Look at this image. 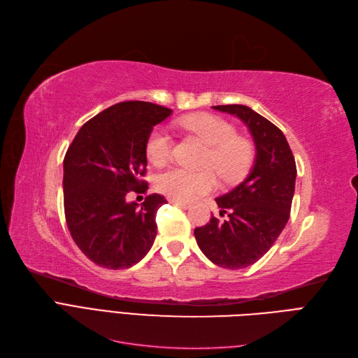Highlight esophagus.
I'll return each instance as SVG.
<instances>
[{
	"mask_svg": "<svg viewBox=\"0 0 358 358\" xmlns=\"http://www.w3.org/2000/svg\"><path fill=\"white\" fill-rule=\"evenodd\" d=\"M171 203H172V205H176V206H178V208H182V210H187V208H190V203H189V202H184V201H174V199H172V201H171Z\"/></svg>",
	"mask_w": 358,
	"mask_h": 358,
	"instance_id": "obj_1",
	"label": "esophagus"
}]
</instances>
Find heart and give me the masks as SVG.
Instances as JSON below:
<instances>
[{"label":"heart","mask_w":358,"mask_h":358,"mask_svg":"<svg viewBox=\"0 0 358 358\" xmlns=\"http://www.w3.org/2000/svg\"><path fill=\"white\" fill-rule=\"evenodd\" d=\"M180 123L206 144L202 166L211 169L190 171L174 166L160 172L156 178V187L160 193L174 201H190L215 190V170L224 182H236L245 177L255 157V148L245 136L235 134L234 124L210 113L189 114ZM171 150L172 141L168 132L156 129L150 134L145 152L153 165H164L171 156Z\"/></svg>","instance_id":"obj_1"}]
</instances>
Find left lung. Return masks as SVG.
<instances>
[{
	"label": "left lung",
	"mask_w": 358,
	"mask_h": 358,
	"mask_svg": "<svg viewBox=\"0 0 358 358\" xmlns=\"http://www.w3.org/2000/svg\"><path fill=\"white\" fill-rule=\"evenodd\" d=\"M245 123L256 145V160L245 180L217 198L220 222L194 229L201 251L217 266L242 269L266 255L290 218L296 162L281 129L247 106H215Z\"/></svg>",
	"instance_id": "left-lung-1"
}]
</instances>
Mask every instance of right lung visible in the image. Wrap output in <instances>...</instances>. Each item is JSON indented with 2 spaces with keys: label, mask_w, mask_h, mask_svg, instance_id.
<instances>
[{
  "label": "right lung",
  "mask_w": 358,
  "mask_h": 358,
  "mask_svg": "<svg viewBox=\"0 0 358 358\" xmlns=\"http://www.w3.org/2000/svg\"><path fill=\"white\" fill-rule=\"evenodd\" d=\"M172 110L144 101H124L101 111L77 132L64 159V208L70 234L98 266L126 269L152 248L162 194L141 206L129 192L145 193V145Z\"/></svg>",
  "instance_id": "1"
}]
</instances>
